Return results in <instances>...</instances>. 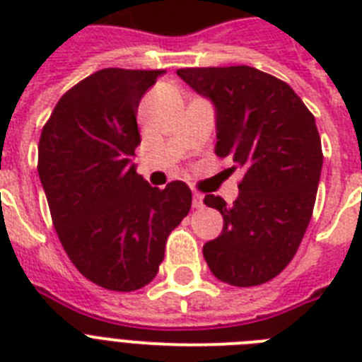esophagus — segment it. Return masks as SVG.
I'll return each mask as SVG.
<instances>
[{
  "label": "esophagus",
  "instance_id": "1",
  "mask_svg": "<svg viewBox=\"0 0 362 362\" xmlns=\"http://www.w3.org/2000/svg\"><path fill=\"white\" fill-rule=\"evenodd\" d=\"M203 195L201 193H193V209H203Z\"/></svg>",
  "mask_w": 362,
  "mask_h": 362
}]
</instances>
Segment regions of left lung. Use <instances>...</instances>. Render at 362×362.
Wrapping results in <instances>:
<instances>
[{"label":"left lung","instance_id":"left-lung-1","mask_svg":"<svg viewBox=\"0 0 362 362\" xmlns=\"http://www.w3.org/2000/svg\"><path fill=\"white\" fill-rule=\"evenodd\" d=\"M176 75L216 110V156L242 170L231 206L206 195L223 229L203 246L212 274L229 286L264 284L297 253L314 210L323 153L312 112L291 86L255 67H193Z\"/></svg>","mask_w":362,"mask_h":362}]
</instances>
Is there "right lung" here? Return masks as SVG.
I'll list each match as a JSON object with an SVG mask.
<instances>
[{"label": "right lung", "mask_w": 362, "mask_h": 362, "mask_svg": "<svg viewBox=\"0 0 362 362\" xmlns=\"http://www.w3.org/2000/svg\"><path fill=\"white\" fill-rule=\"evenodd\" d=\"M163 71L101 69L54 107L39 141V178L59 242L76 269L110 291L156 278L169 233L192 209L176 180L158 189L136 175V109Z\"/></svg>", "instance_id": "1"}]
</instances>
